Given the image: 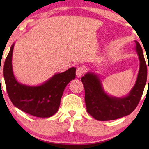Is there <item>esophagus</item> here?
Segmentation results:
<instances>
[{"label":"esophagus","instance_id":"1","mask_svg":"<svg viewBox=\"0 0 149 149\" xmlns=\"http://www.w3.org/2000/svg\"><path fill=\"white\" fill-rule=\"evenodd\" d=\"M85 72V68L84 66H79L76 70L77 77H81L83 76Z\"/></svg>","mask_w":149,"mask_h":149}]
</instances>
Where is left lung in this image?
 <instances>
[{
  "label": "left lung",
  "instance_id": "8db88e82",
  "mask_svg": "<svg viewBox=\"0 0 149 149\" xmlns=\"http://www.w3.org/2000/svg\"><path fill=\"white\" fill-rule=\"evenodd\" d=\"M135 42L140 67L135 84L127 96L119 98L107 94L103 89L100 78L94 73L88 72L81 77L87 111L95 119L108 121L125 116L130 114L139 102L147 82L148 68L142 48L137 41H135Z\"/></svg>",
  "mask_w": 149,
  "mask_h": 149
}]
</instances>
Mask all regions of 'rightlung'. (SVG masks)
I'll return each instance as SVG.
<instances>
[{
    "label": "right lung",
    "instance_id": "1",
    "mask_svg": "<svg viewBox=\"0 0 149 149\" xmlns=\"http://www.w3.org/2000/svg\"><path fill=\"white\" fill-rule=\"evenodd\" d=\"M14 44L5 60L3 74L8 97L15 107L34 116L49 118L56 114L66 85L75 78V68L54 74L39 86L20 84L15 78L12 58Z\"/></svg>",
    "mask_w": 149,
    "mask_h": 149
}]
</instances>
